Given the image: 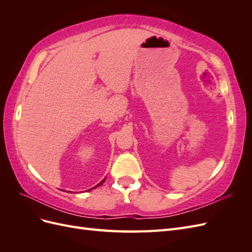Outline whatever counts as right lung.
Segmentation results:
<instances>
[{
  "mask_svg": "<svg viewBox=\"0 0 252 252\" xmlns=\"http://www.w3.org/2000/svg\"><path fill=\"white\" fill-rule=\"evenodd\" d=\"M104 181H105V179H104V180H103L102 182H100V183H98V184H97V185H96L95 187H94V188H96L97 186H100V185H102V184H103V183H104ZM94 188H91V189H88V190H87V191H90V190H93Z\"/></svg>",
  "mask_w": 252,
  "mask_h": 252,
  "instance_id": "add662e5",
  "label": "right lung"
}]
</instances>
